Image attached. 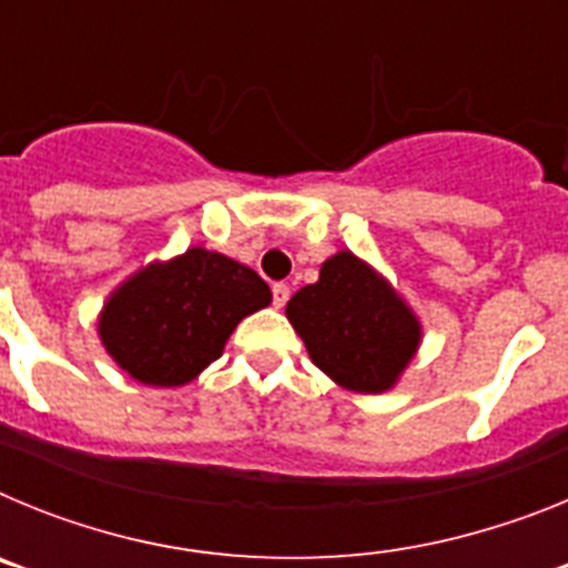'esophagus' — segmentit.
<instances>
[{"instance_id":"34e87169","label":"esophagus","mask_w":568,"mask_h":568,"mask_svg":"<svg viewBox=\"0 0 568 568\" xmlns=\"http://www.w3.org/2000/svg\"><path fill=\"white\" fill-rule=\"evenodd\" d=\"M290 301V287L287 284H284V281H278V284H273V304L275 307H284V304H287Z\"/></svg>"}]
</instances>
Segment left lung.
Wrapping results in <instances>:
<instances>
[{"label": "left lung", "mask_w": 568, "mask_h": 568, "mask_svg": "<svg viewBox=\"0 0 568 568\" xmlns=\"http://www.w3.org/2000/svg\"><path fill=\"white\" fill-rule=\"evenodd\" d=\"M287 318L310 358L344 389H393L420 344V321L366 261L341 250L315 284L290 298Z\"/></svg>", "instance_id": "obj_1"}]
</instances>
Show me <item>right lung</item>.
<instances>
[{
	"label": "right lung",
	"mask_w": 568,
	"mask_h": 568,
	"mask_svg": "<svg viewBox=\"0 0 568 568\" xmlns=\"http://www.w3.org/2000/svg\"><path fill=\"white\" fill-rule=\"evenodd\" d=\"M273 301L255 270L204 247L150 264L115 287L99 338L130 378L182 386L222 358L241 318Z\"/></svg>",
	"instance_id": "add662e5"
}]
</instances>
